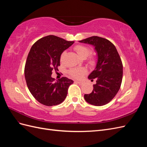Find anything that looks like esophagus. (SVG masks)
Returning <instances> with one entry per match:
<instances>
[{
	"label": "esophagus",
	"instance_id": "1",
	"mask_svg": "<svg viewBox=\"0 0 147 147\" xmlns=\"http://www.w3.org/2000/svg\"><path fill=\"white\" fill-rule=\"evenodd\" d=\"M75 83H78V84H82V83H83V82H78V81L75 82Z\"/></svg>",
	"mask_w": 147,
	"mask_h": 147
}]
</instances>
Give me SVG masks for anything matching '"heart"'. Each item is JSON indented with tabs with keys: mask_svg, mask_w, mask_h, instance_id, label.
Listing matches in <instances>:
<instances>
[{
	"mask_svg": "<svg viewBox=\"0 0 147 147\" xmlns=\"http://www.w3.org/2000/svg\"><path fill=\"white\" fill-rule=\"evenodd\" d=\"M75 51L77 53V54L82 57V58L85 59L90 56L92 50L87 46L83 45H76L74 47ZM66 55V51H64L63 53H61V56H60V61L61 63H63L64 57ZM88 63L90 64L91 66H94L96 64V59L95 57L93 56H90L87 59ZM87 70L86 69L82 67V68H73L69 70V74L71 77L77 78V79H80L83 77L84 75L87 74Z\"/></svg>",
	"mask_w": 147,
	"mask_h": 147,
	"instance_id": "heart-1",
	"label": "heart"
}]
</instances>
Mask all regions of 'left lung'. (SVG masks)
<instances>
[{"instance_id":"1","label":"left lung","mask_w":147,"mask_h":147,"mask_svg":"<svg viewBox=\"0 0 147 147\" xmlns=\"http://www.w3.org/2000/svg\"><path fill=\"white\" fill-rule=\"evenodd\" d=\"M94 46L97 53L95 69L88 78L96 84L93 85L91 93L84 94L88 103L96 106L108 104L116 96L121 86L123 78V64L116 47L109 40L92 36L79 41Z\"/></svg>"}]
</instances>
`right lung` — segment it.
<instances>
[{
  "label": "right lung",
  "instance_id": "add662e5",
  "mask_svg": "<svg viewBox=\"0 0 147 147\" xmlns=\"http://www.w3.org/2000/svg\"><path fill=\"white\" fill-rule=\"evenodd\" d=\"M74 43L50 35L39 39L31 47L25 64V79L29 91L40 104L56 105L65 99L74 81L63 77L55 82L51 74L60 65L61 53Z\"/></svg>",
  "mask_w": 147,
  "mask_h": 147
}]
</instances>
